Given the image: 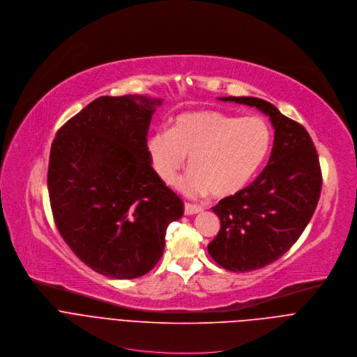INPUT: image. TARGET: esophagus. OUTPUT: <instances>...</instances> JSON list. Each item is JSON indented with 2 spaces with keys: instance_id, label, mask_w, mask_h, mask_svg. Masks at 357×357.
<instances>
[{
  "instance_id": "1",
  "label": "esophagus",
  "mask_w": 357,
  "mask_h": 357,
  "mask_svg": "<svg viewBox=\"0 0 357 357\" xmlns=\"http://www.w3.org/2000/svg\"><path fill=\"white\" fill-rule=\"evenodd\" d=\"M201 211H202V206H199V205L190 204V202L184 204V213H185V215H194V213H198Z\"/></svg>"
}]
</instances>
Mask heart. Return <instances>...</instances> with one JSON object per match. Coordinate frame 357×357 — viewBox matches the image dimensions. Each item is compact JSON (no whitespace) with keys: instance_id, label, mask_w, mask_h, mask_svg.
Returning a JSON list of instances; mask_svg holds the SVG:
<instances>
[{"instance_id":"1","label":"heart","mask_w":357,"mask_h":357,"mask_svg":"<svg viewBox=\"0 0 357 357\" xmlns=\"http://www.w3.org/2000/svg\"><path fill=\"white\" fill-rule=\"evenodd\" d=\"M271 148V130L260 116H235L204 109L177 115L169 130H158L148 151L158 176L173 184L187 156L192 169L181 188L192 195L225 198L242 191L260 170Z\"/></svg>"}]
</instances>
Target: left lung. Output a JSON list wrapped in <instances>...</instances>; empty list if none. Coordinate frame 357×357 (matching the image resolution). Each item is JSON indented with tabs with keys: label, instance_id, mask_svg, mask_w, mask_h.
<instances>
[{
	"label": "left lung",
	"instance_id": "8db88e82",
	"mask_svg": "<svg viewBox=\"0 0 357 357\" xmlns=\"http://www.w3.org/2000/svg\"><path fill=\"white\" fill-rule=\"evenodd\" d=\"M220 100L256 107L274 128L263 172L246 188L212 206L221 229L208 253L221 267L245 273L275 261L298 241L317 208L322 174L314 142L303 125L260 98Z\"/></svg>",
	"mask_w": 357,
	"mask_h": 357
}]
</instances>
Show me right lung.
<instances>
[{"instance_id": "right-lung-1", "label": "right lung", "mask_w": 357, "mask_h": 357, "mask_svg": "<svg viewBox=\"0 0 357 357\" xmlns=\"http://www.w3.org/2000/svg\"><path fill=\"white\" fill-rule=\"evenodd\" d=\"M162 98L100 97L68 119L52 144L47 190L56 227L94 271L146 274L165 250L184 204L158 176L148 130Z\"/></svg>"}]
</instances>
